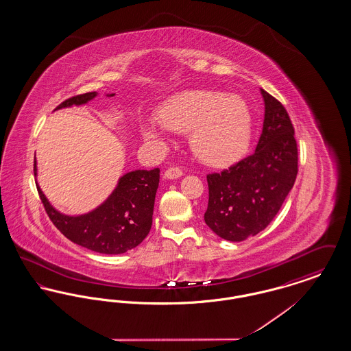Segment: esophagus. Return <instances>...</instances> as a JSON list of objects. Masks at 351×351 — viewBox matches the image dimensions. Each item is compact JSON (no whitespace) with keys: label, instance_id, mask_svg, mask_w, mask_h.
Instances as JSON below:
<instances>
[{"label":"esophagus","instance_id":"1","mask_svg":"<svg viewBox=\"0 0 351 351\" xmlns=\"http://www.w3.org/2000/svg\"><path fill=\"white\" fill-rule=\"evenodd\" d=\"M183 175V171L179 167H168L165 171V178L167 179H179Z\"/></svg>","mask_w":351,"mask_h":351}]
</instances>
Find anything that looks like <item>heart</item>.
Returning a JSON list of instances; mask_svg holds the SVG:
<instances>
[{"label": "heart", "mask_w": 351, "mask_h": 351, "mask_svg": "<svg viewBox=\"0 0 351 351\" xmlns=\"http://www.w3.org/2000/svg\"><path fill=\"white\" fill-rule=\"evenodd\" d=\"M156 123H143L145 138L162 142L165 130L189 132V147L201 162L223 167L237 162L250 143L251 112L237 95L196 89L175 95L158 109Z\"/></svg>", "instance_id": "b5f03b06"}]
</instances>
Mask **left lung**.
I'll list each match as a JSON object with an SVG mask.
<instances>
[{
	"mask_svg": "<svg viewBox=\"0 0 351 351\" xmlns=\"http://www.w3.org/2000/svg\"><path fill=\"white\" fill-rule=\"evenodd\" d=\"M263 129L255 152L221 172L206 175L205 223L218 237L239 242L265 230L278 215L298 175L295 129L283 104L261 89Z\"/></svg>",
	"mask_w": 351,
	"mask_h": 351,
	"instance_id": "8db88e82",
	"label": "left lung"
}]
</instances>
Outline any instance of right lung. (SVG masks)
<instances>
[{
	"mask_svg": "<svg viewBox=\"0 0 351 351\" xmlns=\"http://www.w3.org/2000/svg\"><path fill=\"white\" fill-rule=\"evenodd\" d=\"M96 95V92H88L73 96L56 109L83 105ZM159 172V168H154L123 175L108 200L93 212L77 217L55 210L38 185L36 189L52 223L69 241L100 254H123L136 247L150 232ZM34 175H36L35 163Z\"/></svg>",
	"mask_w": 351,
	"mask_h": 351,
	"instance_id": "obj_1",
	"label": "right lung"
}]
</instances>
